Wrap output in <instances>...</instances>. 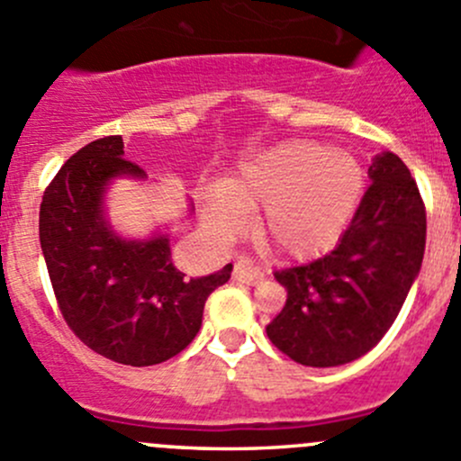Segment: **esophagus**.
<instances>
[{
	"label": "esophagus",
	"instance_id": "1",
	"mask_svg": "<svg viewBox=\"0 0 461 461\" xmlns=\"http://www.w3.org/2000/svg\"><path fill=\"white\" fill-rule=\"evenodd\" d=\"M234 276L239 278V281L248 283V285H258V283H263L265 272L258 265L249 263V260H239V263L234 265Z\"/></svg>",
	"mask_w": 461,
	"mask_h": 461
}]
</instances>
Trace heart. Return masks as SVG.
I'll use <instances>...</instances> for the list:
<instances>
[{
    "label": "heart",
    "mask_w": 461,
    "mask_h": 461,
    "mask_svg": "<svg viewBox=\"0 0 461 461\" xmlns=\"http://www.w3.org/2000/svg\"><path fill=\"white\" fill-rule=\"evenodd\" d=\"M366 189L355 156L317 140L278 142L245 158L222 187L203 192V216L213 234L234 236L263 207L258 239L287 258L332 248L350 225Z\"/></svg>",
    "instance_id": "1"
}]
</instances>
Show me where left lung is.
<instances>
[{
  "label": "left lung",
  "mask_w": 461,
  "mask_h": 461,
  "mask_svg": "<svg viewBox=\"0 0 461 461\" xmlns=\"http://www.w3.org/2000/svg\"><path fill=\"white\" fill-rule=\"evenodd\" d=\"M370 185L330 254L278 269L287 290L267 337L301 366L350 364L381 341L421 269L426 207L403 160L384 151L368 169Z\"/></svg>",
  "instance_id": "obj_1"
}]
</instances>
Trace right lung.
<instances>
[{
    "label": "right lung",
    "mask_w": 461,
    "mask_h": 461,
    "mask_svg": "<svg viewBox=\"0 0 461 461\" xmlns=\"http://www.w3.org/2000/svg\"><path fill=\"white\" fill-rule=\"evenodd\" d=\"M122 156V136H106L64 162L41 198L40 243L59 312L76 337L106 359L142 368L194 341L204 301L230 281L231 263L185 278L165 234L147 240L115 234L104 218L109 183L147 176Z\"/></svg>",
    "instance_id": "add662e5"
}]
</instances>
